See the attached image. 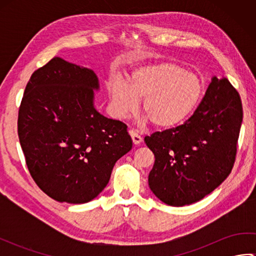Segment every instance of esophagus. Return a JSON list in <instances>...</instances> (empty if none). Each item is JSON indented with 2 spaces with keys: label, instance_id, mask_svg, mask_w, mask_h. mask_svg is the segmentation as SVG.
<instances>
[{
  "label": "esophagus",
  "instance_id": "1",
  "mask_svg": "<svg viewBox=\"0 0 256 256\" xmlns=\"http://www.w3.org/2000/svg\"><path fill=\"white\" fill-rule=\"evenodd\" d=\"M130 135H131L132 140L135 145H138V144H140V142H142V136H140V135L136 131H133V130H131V131H130Z\"/></svg>",
  "mask_w": 256,
  "mask_h": 256
}]
</instances>
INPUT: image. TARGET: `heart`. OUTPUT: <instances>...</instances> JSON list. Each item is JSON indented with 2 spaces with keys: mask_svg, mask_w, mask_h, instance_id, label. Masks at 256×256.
Here are the masks:
<instances>
[{
  "mask_svg": "<svg viewBox=\"0 0 256 256\" xmlns=\"http://www.w3.org/2000/svg\"><path fill=\"white\" fill-rule=\"evenodd\" d=\"M108 91L116 116H128L136 111L138 100H143L144 116L155 128L168 130L192 116L202 98L204 82L180 64L156 62L135 69L128 86L112 81Z\"/></svg>",
  "mask_w": 256,
  "mask_h": 256,
  "instance_id": "b5f03b06",
  "label": "heart"
}]
</instances>
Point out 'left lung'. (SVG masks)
Returning a JSON list of instances; mask_svg holds the SVG:
<instances>
[{
  "label": "left lung",
  "instance_id": "8db88e82",
  "mask_svg": "<svg viewBox=\"0 0 256 256\" xmlns=\"http://www.w3.org/2000/svg\"><path fill=\"white\" fill-rule=\"evenodd\" d=\"M242 118L238 92L226 78L212 77L190 118L144 138L155 156L152 192L168 206H182L214 192L232 170Z\"/></svg>",
  "mask_w": 256,
  "mask_h": 256
}]
</instances>
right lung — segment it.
Listing matches in <instances>:
<instances>
[{
	"mask_svg": "<svg viewBox=\"0 0 256 256\" xmlns=\"http://www.w3.org/2000/svg\"><path fill=\"white\" fill-rule=\"evenodd\" d=\"M94 70L54 57L27 84L18 130L37 186L59 202L86 204L106 188L118 160L132 150L128 126L94 108Z\"/></svg>",
	"mask_w": 256,
	"mask_h": 256,
	"instance_id": "obj_1",
	"label": "right lung"
}]
</instances>
